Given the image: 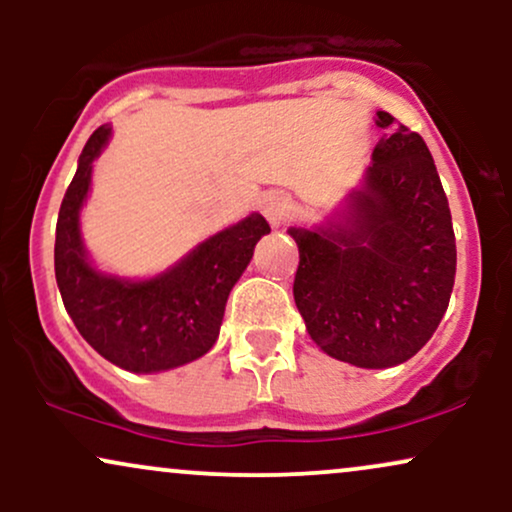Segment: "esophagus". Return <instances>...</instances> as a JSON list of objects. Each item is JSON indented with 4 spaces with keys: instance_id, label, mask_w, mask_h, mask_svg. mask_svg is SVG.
<instances>
[{
    "instance_id": "1",
    "label": "esophagus",
    "mask_w": 512,
    "mask_h": 512,
    "mask_svg": "<svg viewBox=\"0 0 512 512\" xmlns=\"http://www.w3.org/2000/svg\"><path fill=\"white\" fill-rule=\"evenodd\" d=\"M264 216H267V221L272 223V226H284L291 216L289 199L279 197V195L269 197L267 202H264Z\"/></svg>"
}]
</instances>
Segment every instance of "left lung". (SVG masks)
<instances>
[{
  "mask_svg": "<svg viewBox=\"0 0 512 512\" xmlns=\"http://www.w3.org/2000/svg\"><path fill=\"white\" fill-rule=\"evenodd\" d=\"M366 190L346 226L291 228L298 245L293 298L325 354L361 368H390L424 346L448 310L455 231L436 163L421 134L390 113Z\"/></svg>",
  "mask_w": 512,
  "mask_h": 512,
  "instance_id": "1",
  "label": "left lung"
}]
</instances>
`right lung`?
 Wrapping results in <instances>:
<instances>
[{
    "mask_svg": "<svg viewBox=\"0 0 512 512\" xmlns=\"http://www.w3.org/2000/svg\"><path fill=\"white\" fill-rule=\"evenodd\" d=\"M103 125L88 137L64 192L55 238V276L76 330L103 358L132 373H154L204 356L219 337L228 293L245 272L269 223L252 214L204 240L178 267L149 281L98 274L81 248L79 209L91 163L108 142Z\"/></svg>",
    "mask_w": 512,
    "mask_h": 512,
    "instance_id": "1",
    "label": "right lung"
}]
</instances>
